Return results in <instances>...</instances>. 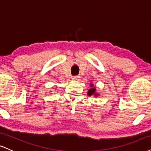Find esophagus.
<instances>
[{
  "label": "esophagus",
  "instance_id": "obj_1",
  "mask_svg": "<svg viewBox=\"0 0 151 151\" xmlns=\"http://www.w3.org/2000/svg\"><path fill=\"white\" fill-rule=\"evenodd\" d=\"M80 77H79V75H77V76H73L72 77V79H74V80H77V79H79Z\"/></svg>",
  "mask_w": 151,
  "mask_h": 151
}]
</instances>
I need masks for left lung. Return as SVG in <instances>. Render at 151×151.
<instances>
[{"mask_svg":"<svg viewBox=\"0 0 151 151\" xmlns=\"http://www.w3.org/2000/svg\"><path fill=\"white\" fill-rule=\"evenodd\" d=\"M91 88H89V90H88V96H91V95L98 96V94L96 93V88H93V85L91 84Z\"/></svg>","mask_w":151,"mask_h":151,"instance_id":"left-lung-1","label":"left lung"}]
</instances>
